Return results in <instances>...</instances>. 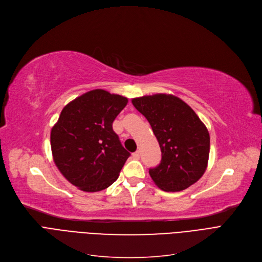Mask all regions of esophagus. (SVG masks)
<instances>
[{
  "instance_id": "34e87169",
  "label": "esophagus",
  "mask_w": 262,
  "mask_h": 262,
  "mask_svg": "<svg viewBox=\"0 0 262 262\" xmlns=\"http://www.w3.org/2000/svg\"><path fill=\"white\" fill-rule=\"evenodd\" d=\"M140 157H141L140 151H135V152L133 154V158H134V159H140Z\"/></svg>"
}]
</instances>
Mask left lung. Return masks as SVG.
<instances>
[{
    "label": "left lung",
    "instance_id": "obj_1",
    "mask_svg": "<svg viewBox=\"0 0 262 262\" xmlns=\"http://www.w3.org/2000/svg\"><path fill=\"white\" fill-rule=\"evenodd\" d=\"M132 104L150 123L161 148V163L149 169L156 185L179 192L201 179L208 166L210 135L192 107L169 94L133 98Z\"/></svg>",
    "mask_w": 262,
    "mask_h": 262
}]
</instances>
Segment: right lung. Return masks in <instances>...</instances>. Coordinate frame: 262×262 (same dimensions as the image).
<instances>
[{
  "label": "right lung",
  "instance_id": "obj_1",
  "mask_svg": "<svg viewBox=\"0 0 262 262\" xmlns=\"http://www.w3.org/2000/svg\"><path fill=\"white\" fill-rule=\"evenodd\" d=\"M128 98L104 90L90 91L70 101L51 130V150L58 170L84 192L114 183L130 157L113 131L114 119Z\"/></svg>",
  "mask_w": 262,
  "mask_h": 262
}]
</instances>
